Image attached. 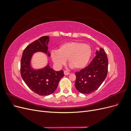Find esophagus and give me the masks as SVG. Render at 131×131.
<instances>
[{
    "label": "esophagus",
    "mask_w": 131,
    "mask_h": 131,
    "mask_svg": "<svg viewBox=\"0 0 131 131\" xmlns=\"http://www.w3.org/2000/svg\"><path fill=\"white\" fill-rule=\"evenodd\" d=\"M64 74L65 75H68L70 74V73L68 72H67V71L65 70V71H64Z\"/></svg>",
    "instance_id": "1"
}]
</instances>
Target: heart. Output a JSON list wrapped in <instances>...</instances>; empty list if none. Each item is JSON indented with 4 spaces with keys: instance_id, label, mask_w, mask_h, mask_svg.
<instances>
[{
    "instance_id": "b5f03b06",
    "label": "heart",
    "mask_w": 131,
    "mask_h": 131,
    "mask_svg": "<svg viewBox=\"0 0 131 131\" xmlns=\"http://www.w3.org/2000/svg\"><path fill=\"white\" fill-rule=\"evenodd\" d=\"M92 50L86 43L77 41H71L63 43L58 51H52L51 57L53 63L58 67L65 64L68 59L69 65L75 69H81L88 64Z\"/></svg>"
}]
</instances>
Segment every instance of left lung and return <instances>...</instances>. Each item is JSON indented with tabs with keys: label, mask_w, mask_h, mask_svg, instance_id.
<instances>
[{
	"label": "left lung",
	"mask_w": 131,
	"mask_h": 131,
	"mask_svg": "<svg viewBox=\"0 0 131 131\" xmlns=\"http://www.w3.org/2000/svg\"><path fill=\"white\" fill-rule=\"evenodd\" d=\"M108 61L104 50L96 51V56L90 64L75 73V86L83 94H90L97 90L105 79L108 73Z\"/></svg>",
	"instance_id": "left-lung-1"
}]
</instances>
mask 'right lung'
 Instances as JSON below:
<instances>
[{
    "label": "right lung",
    "mask_w": 131,
    "mask_h": 131,
    "mask_svg": "<svg viewBox=\"0 0 131 131\" xmlns=\"http://www.w3.org/2000/svg\"><path fill=\"white\" fill-rule=\"evenodd\" d=\"M49 37L43 36L28 45L23 52L21 60V75L23 81L34 92L40 96H47L56 90L59 80L64 76L63 70L55 71L49 66L34 69L31 66L33 55L38 52L50 57L48 51Z\"/></svg>",
    "instance_id": "1"
}]
</instances>
